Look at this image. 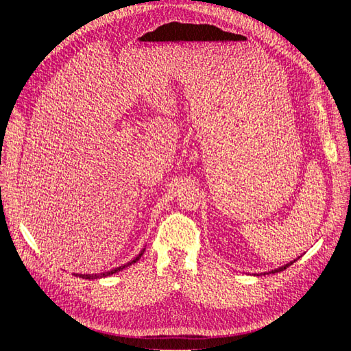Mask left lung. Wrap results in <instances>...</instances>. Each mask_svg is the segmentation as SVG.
<instances>
[{"label": "left lung", "instance_id": "8db88e82", "mask_svg": "<svg viewBox=\"0 0 351 351\" xmlns=\"http://www.w3.org/2000/svg\"><path fill=\"white\" fill-rule=\"evenodd\" d=\"M300 258V256H299ZM297 258V259H299ZM297 259H294V261H291V262H289V263H285V265H282V267H280V268H277V269H272V271H269V272H263V275H267V274H275V272H281V271H284L285 268H289L290 265H293ZM254 275H258V274H254Z\"/></svg>", "mask_w": 351, "mask_h": 351}]
</instances>
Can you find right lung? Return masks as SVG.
Returning <instances> with one entry per match:
<instances>
[{"instance_id":"1","label":"right lung","mask_w":351,"mask_h":351,"mask_svg":"<svg viewBox=\"0 0 351 351\" xmlns=\"http://www.w3.org/2000/svg\"><path fill=\"white\" fill-rule=\"evenodd\" d=\"M145 249H146V247H143V249L141 250V253H139V254H137V256H136V258H134L133 261H130V262H127V263L121 265V267H117V268H114V269H110V271H105V272H101V274H74V277H79V278H83V280H98V278H105V277H111V275H114V274H117V272H120V271H123L124 268H127V267H130V265H133V263H136L137 261H139V259L142 258V254H143Z\"/></svg>"}]
</instances>
